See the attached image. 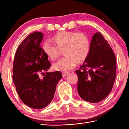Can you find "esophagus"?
<instances>
[{
	"mask_svg": "<svg viewBox=\"0 0 129 129\" xmlns=\"http://www.w3.org/2000/svg\"><path fill=\"white\" fill-rule=\"evenodd\" d=\"M69 73V72H63L62 73V75L63 77H65V76H66L67 75H68Z\"/></svg>",
	"mask_w": 129,
	"mask_h": 129,
	"instance_id": "esophagus-1",
	"label": "esophagus"
}]
</instances>
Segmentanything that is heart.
<instances>
[{
    "label": "heart",
    "mask_w": 129,
    "mask_h": 129,
    "mask_svg": "<svg viewBox=\"0 0 129 129\" xmlns=\"http://www.w3.org/2000/svg\"><path fill=\"white\" fill-rule=\"evenodd\" d=\"M52 40L60 49L65 47V56L53 65L56 71L66 72L72 69L77 65V60L79 61L84 60L90 51V40L82 32L62 31L56 34ZM58 47L50 40L45 41L42 45L43 52L52 60H56L59 56L60 49Z\"/></svg>",
    "instance_id": "b5f03b06"
}]
</instances>
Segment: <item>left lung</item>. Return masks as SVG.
<instances>
[{
  "label": "left lung",
  "mask_w": 129,
  "mask_h": 129,
  "mask_svg": "<svg viewBox=\"0 0 129 129\" xmlns=\"http://www.w3.org/2000/svg\"><path fill=\"white\" fill-rule=\"evenodd\" d=\"M80 68L76 71L80 97L91 103L105 99L114 85L117 65L112 48L100 32L93 36L89 54Z\"/></svg>",
  "instance_id": "1"
}]
</instances>
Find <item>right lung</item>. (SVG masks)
Masks as SVG:
<instances>
[{
  "instance_id": "add662e5",
  "label": "right lung",
  "mask_w": 129,
  "mask_h": 129,
  "mask_svg": "<svg viewBox=\"0 0 129 129\" xmlns=\"http://www.w3.org/2000/svg\"><path fill=\"white\" fill-rule=\"evenodd\" d=\"M43 37L39 32L28 36L17 48L13 65L12 78L17 92L24 104L35 109H43L50 104L62 77L56 71L39 77V74L48 71L51 67L40 45Z\"/></svg>"
}]
</instances>
